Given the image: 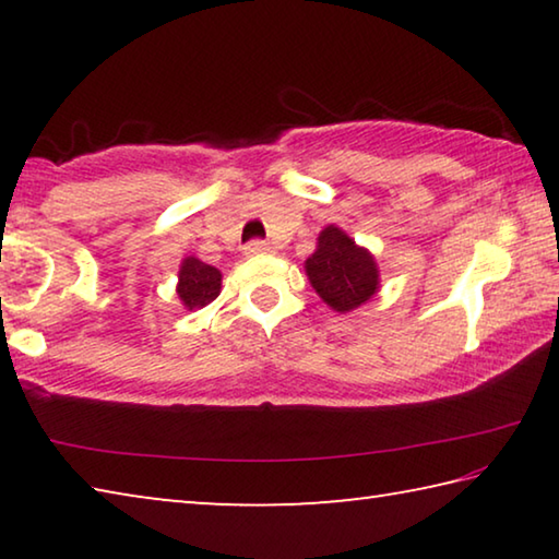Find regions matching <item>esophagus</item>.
I'll list each match as a JSON object with an SVG mask.
<instances>
[{"mask_svg": "<svg viewBox=\"0 0 559 559\" xmlns=\"http://www.w3.org/2000/svg\"><path fill=\"white\" fill-rule=\"evenodd\" d=\"M243 253L246 257H263V253H271V246L266 241L253 239L243 246Z\"/></svg>", "mask_w": 559, "mask_h": 559, "instance_id": "esophagus-1", "label": "esophagus"}]
</instances>
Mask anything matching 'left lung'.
<instances>
[{"label":"left lung","mask_w":559,"mask_h":559,"mask_svg":"<svg viewBox=\"0 0 559 559\" xmlns=\"http://www.w3.org/2000/svg\"><path fill=\"white\" fill-rule=\"evenodd\" d=\"M306 273L318 296L340 313L362 306L380 286L374 259L337 226L318 236V251L306 261Z\"/></svg>","instance_id":"obj_1"}]
</instances>
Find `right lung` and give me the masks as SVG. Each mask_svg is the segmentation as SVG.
I'll return each mask as SVG.
<instances>
[{
    "instance_id": "1",
    "label": "right lung",
    "mask_w": 559,
    "mask_h": 559,
    "mask_svg": "<svg viewBox=\"0 0 559 559\" xmlns=\"http://www.w3.org/2000/svg\"><path fill=\"white\" fill-rule=\"evenodd\" d=\"M222 288V273L210 263H202L200 259L189 257L185 259L182 269H179V286L177 296L189 310L204 308L219 296Z\"/></svg>"
}]
</instances>
